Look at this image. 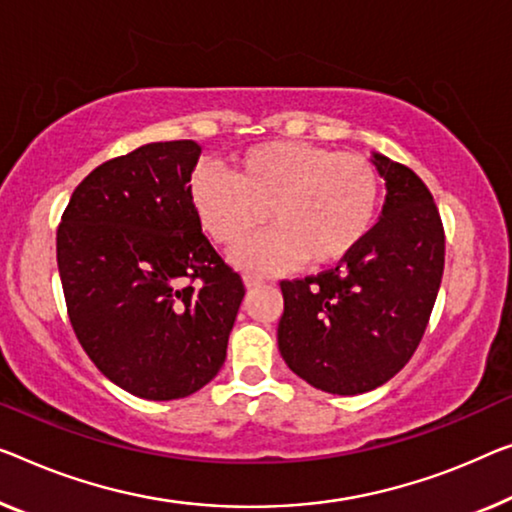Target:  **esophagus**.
Returning a JSON list of instances; mask_svg holds the SVG:
<instances>
[{
  "mask_svg": "<svg viewBox=\"0 0 512 512\" xmlns=\"http://www.w3.org/2000/svg\"><path fill=\"white\" fill-rule=\"evenodd\" d=\"M243 282H246V287H248V289H253V287L264 285V278H259V276H250V273H248V276L243 278Z\"/></svg>",
  "mask_w": 512,
  "mask_h": 512,
  "instance_id": "34e87169",
  "label": "esophagus"
}]
</instances>
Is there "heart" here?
Returning <instances> with one entry per match:
<instances>
[{
  "instance_id": "heart-1",
  "label": "heart",
  "mask_w": 512,
  "mask_h": 512,
  "mask_svg": "<svg viewBox=\"0 0 512 512\" xmlns=\"http://www.w3.org/2000/svg\"><path fill=\"white\" fill-rule=\"evenodd\" d=\"M190 204L200 225L253 271L340 264L370 234L379 204V172L365 156L338 154L308 142H264L236 156L227 174L200 172L190 181Z\"/></svg>"
}]
</instances>
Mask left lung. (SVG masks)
Listing matches in <instances>:
<instances>
[{
    "instance_id": "1",
    "label": "left lung",
    "mask_w": 512,
    "mask_h": 512,
    "mask_svg": "<svg viewBox=\"0 0 512 512\" xmlns=\"http://www.w3.org/2000/svg\"><path fill=\"white\" fill-rule=\"evenodd\" d=\"M386 181L379 223L331 271L282 280L278 349L319 391L358 395L409 363L444 276V225L432 193L409 167L372 154Z\"/></svg>"
}]
</instances>
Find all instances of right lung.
<instances>
[{
  "mask_svg": "<svg viewBox=\"0 0 512 512\" xmlns=\"http://www.w3.org/2000/svg\"><path fill=\"white\" fill-rule=\"evenodd\" d=\"M202 147L151 142L89 172L61 216L68 317L105 377L144 400H179L218 375L246 294L190 204Z\"/></svg>",
  "mask_w": 512,
  "mask_h": 512,
  "instance_id": "1",
  "label": "right lung"
}]
</instances>
